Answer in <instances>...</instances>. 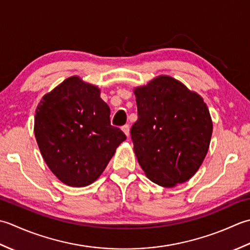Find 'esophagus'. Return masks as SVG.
Instances as JSON below:
<instances>
[{"mask_svg": "<svg viewBox=\"0 0 250 250\" xmlns=\"http://www.w3.org/2000/svg\"><path fill=\"white\" fill-rule=\"evenodd\" d=\"M122 130H123L124 132H125V135L128 137L129 136V126L128 125H124V126H122Z\"/></svg>", "mask_w": 250, "mask_h": 250, "instance_id": "34e87169", "label": "esophagus"}]
</instances>
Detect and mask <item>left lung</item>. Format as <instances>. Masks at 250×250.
<instances>
[{"label":"left lung","instance_id":"left-lung-1","mask_svg":"<svg viewBox=\"0 0 250 250\" xmlns=\"http://www.w3.org/2000/svg\"><path fill=\"white\" fill-rule=\"evenodd\" d=\"M134 93L138 120L130 136L146 177L165 188L189 180L210 144L212 122L206 104L200 95L166 75Z\"/></svg>","mask_w":250,"mask_h":250}]
</instances>
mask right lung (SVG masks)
<instances>
[{
  "label": "right lung",
  "instance_id": "1",
  "mask_svg": "<svg viewBox=\"0 0 250 250\" xmlns=\"http://www.w3.org/2000/svg\"><path fill=\"white\" fill-rule=\"evenodd\" d=\"M34 134L49 169L71 187L93 183L126 139L111 125L110 108L98 87L78 76L43 97L35 111Z\"/></svg>",
  "mask_w": 250,
  "mask_h": 250
}]
</instances>
